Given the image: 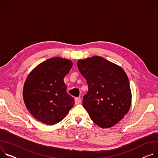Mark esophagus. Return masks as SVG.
<instances>
[{
	"mask_svg": "<svg viewBox=\"0 0 158 158\" xmlns=\"http://www.w3.org/2000/svg\"><path fill=\"white\" fill-rule=\"evenodd\" d=\"M81 102V98H75V103H76V105L79 104Z\"/></svg>",
	"mask_w": 158,
	"mask_h": 158,
	"instance_id": "1",
	"label": "esophagus"
}]
</instances>
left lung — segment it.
<instances>
[{"label": "left lung", "instance_id": "1", "mask_svg": "<svg viewBox=\"0 0 158 158\" xmlns=\"http://www.w3.org/2000/svg\"><path fill=\"white\" fill-rule=\"evenodd\" d=\"M86 79L88 93L82 106L100 127L110 128L119 123L130 108L131 92L127 73L119 66L100 56L77 61Z\"/></svg>", "mask_w": 158, "mask_h": 158}]
</instances>
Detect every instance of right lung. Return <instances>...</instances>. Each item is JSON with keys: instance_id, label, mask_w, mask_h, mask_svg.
Segmentation results:
<instances>
[{"instance_id": "obj_1", "label": "right lung", "mask_w": 158, "mask_h": 158, "mask_svg": "<svg viewBox=\"0 0 158 158\" xmlns=\"http://www.w3.org/2000/svg\"><path fill=\"white\" fill-rule=\"evenodd\" d=\"M72 62L52 58L37 65L27 78L23 97L26 107L38 121L52 125L61 121L74 106V98L67 92L64 78Z\"/></svg>"}]
</instances>
